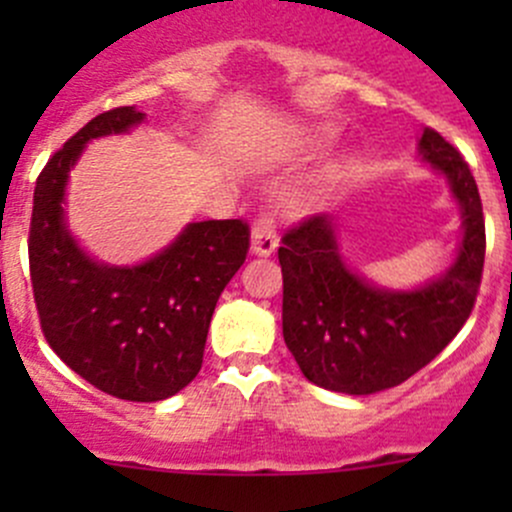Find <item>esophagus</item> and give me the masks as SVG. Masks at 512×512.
<instances>
[{"label": "esophagus", "instance_id": "esophagus-1", "mask_svg": "<svg viewBox=\"0 0 512 512\" xmlns=\"http://www.w3.org/2000/svg\"><path fill=\"white\" fill-rule=\"evenodd\" d=\"M250 250L252 255L257 257H267L277 250L275 220L267 218V215L257 218V223L252 225V232H250Z\"/></svg>", "mask_w": 512, "mask_h": 512}]
</instances>
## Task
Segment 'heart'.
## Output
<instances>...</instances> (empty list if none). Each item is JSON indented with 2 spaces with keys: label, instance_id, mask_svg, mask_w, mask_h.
Returning a JSON list of instances; mask_svg holds the SVG:
<instances>
[{
  "label": "heart",
  "instance_id": "obj_1",
  "mask_svg": "<svg viewBox=\"0 0 512 512\" xmlns=\"http://www.w3.org/2000/svg\"><path fill=\"white\" fill-rule=\"evenodd\" d=\"M329 138H332V131H329V128H314V131L309 133L307 143L312 148H319V146H324V143H327ZM342 173H344L342 168H334L332 175H329V178H327V183H337V180L342 178Z\"/></svg>",
  "mask_w": 512,
  "mask_h": 512
}]
</instances>
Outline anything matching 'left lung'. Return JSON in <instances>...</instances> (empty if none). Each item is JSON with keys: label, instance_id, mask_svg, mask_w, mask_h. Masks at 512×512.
Segmentation results:
<instances>
[{"label": "left lung", "instance_id": "obj_1", "mask_svg": "<svg viewBox=\"0 0 512 512\" xmlns=\"http://www.w3.org/2000/svg\"><path fill=\"white\" fill-rule=\"evenodd\" d=\"M416 151L461 210V240L438 277L409 289L366 280L344 257L332 215H314L282 237V334L302 374L322 389L366 396L399 386L446 349L476 302L485 260L478 185L433 128H423Z\"/></svg>", "mask_w": 512, "mask_h": 512}]
</instances>
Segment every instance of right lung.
Wrapping results in <instances>:
<instances>
[{
  "label": "right lung",
  "instance_id": "right-lung-1",
  "mask_svg": "<svg viewBox=\"0 0 512 512\" xmlns=\"http://www.w3.org/2000/svg\"><path fill=\"white\" fill-rule=\"evenodd\" d=\"M136 106L86 123L41 170L34 188L29 267L41 329L69 369L126 401H163L203 366L215 304L247 257L242 220L188 223L136 265L89 255L69 227L66 188L91 141L131 133Z\"/></svg>",
  "mask_w": 512,
  "mask_h": 512
}]
</instances>
